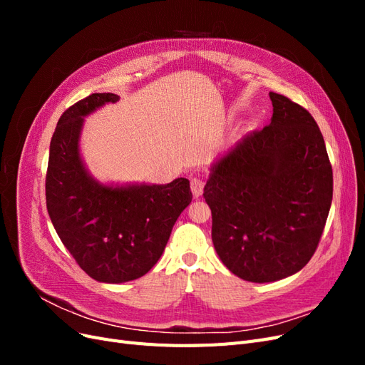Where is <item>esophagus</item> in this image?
<instances>
[{"mask_svg":"<svg viewBox=\"0 0 365 365\" xmlns=\"http://www.w3.org/2000/svg\"><path fill=\"white\" fill-rule=\"evenodd\" d=\"M190 187H192V193L195 197H200L204 192V181L201 178H193L190 181Z\"/></svg>","mask_w":365,"mask_h":365,"instance_id":"esophagus-1","label":"esophagus"}]
</instances>
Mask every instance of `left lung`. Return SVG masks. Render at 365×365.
<instances>
[{"mask_svg": "<svg viewBox=\"0 0 365 365\" xmlns=\"http://www.w3.org/2000/svg\"><path fill=\"white\" fill-rule=\"evenodd\" d=\"M269 98L271 123L224 152L204 187L219 259L252 283L289 277L311 260L334 193L314 117L282 94Z\"/></svg>", "mask_w": 365, "mask_h": 365, "instance_id": "1", "label": "left lung"}]
</instances>
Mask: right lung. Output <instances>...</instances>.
Segmentation results:
<instances>
[{"instance_id": "right-lung-1", "label": "right lung", "mask_w": 365, "mask_h": 365, "mask_svg": "<svg viewBox=\"0 0 365 365\" xmlns=\"http://www.w3.org/2000/svg\"><path fill=\"white\" fill-rule=\"evenodd\" d=\"M113 93H94L70 106L50 143L46 200L50 219L77 264L97 282L140 279L158 262L172 228L192 202L190 182L102 184L81 157L83 118L106 103Z\"/></svg>"}]
</instances>
